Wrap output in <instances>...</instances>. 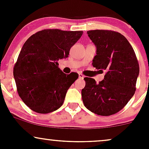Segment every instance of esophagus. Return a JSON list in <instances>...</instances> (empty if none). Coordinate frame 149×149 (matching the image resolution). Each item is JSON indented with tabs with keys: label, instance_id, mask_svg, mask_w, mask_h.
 Instances as JSON below:
<instances>
[{
	"label": "esophagus",
	"instance_id": "1",
	"mask_svg": "<svg viewBox=\"0 0 149 149\" xmlns=\"http://www.w3.org/2000/svg\"><path fill=\"white\" fill-rule=\"evenodd\" d=\"M78 77H79V78L80 79H83V78H84V76H83V74H82V73H79V74H78Z\"/></svg>",
	"mask_w": 149,
	"mask_h": 149
}]
</instances>
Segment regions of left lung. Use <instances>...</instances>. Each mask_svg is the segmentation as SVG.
<instances>
[{
  "mask_svg": "<svg viewBox=\"0 0 149 149\" xmlns=\"http://www.w3.org/2000/svg\"><path fill=\"white\" fill-rule=\"evenodd\" d=\"M87 33L97 47L92 66L100 71L105 70L106 74L99 83L93 78H84L82 100L92 113L113 115L123 109L134 95L139 63L132 45L121 33L109 30Z\"/></svg>",
  "mask_w": 149,
  "mask_h": 149,
  "instance_id": "left-lung-1",
  "label": "left lung"
}]
</instances>
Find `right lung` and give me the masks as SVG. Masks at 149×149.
<instances>
[{
  "label": "right lung",
  "mask_w": 149,
  "mask_h": 149,
  "mask_svg": "<svg viewBox=\"0 0 149 149\" xmlns=\"http://www.w3.org/2000/svg\"><path fill=\"white\" fill-rule=\"evenodd\" d=\"M83 33L45 29L32 35L24 42L13 76L19 96L32 111L48 113L64 103L67 90L78 75L65 74L57 61L69 57L70 49Z\"/></svg>",
  "instance_id": "obj_1"
}]
</instances>
